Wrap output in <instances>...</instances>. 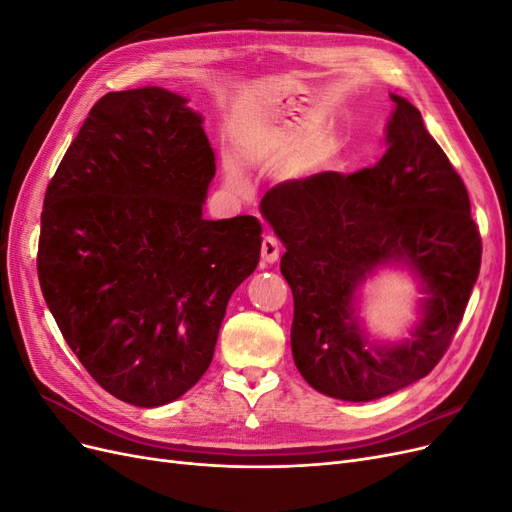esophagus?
I'll return each instance as SVG.
<instances>
[{"label":"esophagus","instance_id":"obj_1","mask_svg":"<svg viewBox=\"0 0 512 512\" xmlns=\"http://www.w3.org/2000/svg\"><path fill=\"white\" fill-rule=\"evenodd\" d=\"M260 256L265 262H269V265H273V262L280 258V241H277L275 237L267 235L265 239H262V245H260Z\"/></svg>","mask_w":512,"mask_h":512}]
</instances>
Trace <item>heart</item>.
Listing matches in <instances>:
<instances>
[{
  "label": "heart",
  "instance_id": "heart-1",
  "mask_svg": "<svg viewBox=\"0 0 512 512\" xmlns=\"http://www.w3.org/2000/svg\"><path fill=\"white\" fill-rule=\"evenodd\" d=\"M226 173H228V181H230L232 185H241V183H243L241 170H239V166H237L235 162H228V166H226Z\"/></svg>",
  "mask_w": 512,
  "mask_h": 512
}]
</instances>
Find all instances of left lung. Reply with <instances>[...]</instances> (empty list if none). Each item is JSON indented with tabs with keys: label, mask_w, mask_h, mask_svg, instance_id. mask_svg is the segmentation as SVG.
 <instances>
[{
	"label": "left lung",
	"mask_w": 512,
	"mask_h": 512,
	"mask_svg": "<svg viewBox=\"0 0 512 512\" xmlns=\"http://www.w3.org/2000/svg\"><path fill=\"white\" fill-rule=\"evenodd\" d=\"M395 113L378 164L277 183L260 211L286 247L280 269L292 290L290 344L309 386L344 401H371L425 378L466 312L483 241L468 190L418 108L391 96ZM406 261L430 297L413 339L371 347L351 316V297L386 261Z\"/></svg>",
	"instance_id": "obj_1"
}]
</instances>
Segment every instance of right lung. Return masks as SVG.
I'll return each mask as SVG.
<instances>
[{
	"mask_svg": "<svg viewBox=\"0 0 512 512\" xmlns=\"http://www.w3.org/2000/svg\"><path fill=\"white\" fill-rule=\"evenodd\" d=\"M215 153L203 119L160 87L102 96L44 194L38 280L104 391L175 401L213 359L230 294L258 265L254 215L203 220Z\"/></svg>",
	"mask_w": 512,
	"mask_h": 512,
	"instance_id": "1",
	"label": "right lung"
}]
</instances>
